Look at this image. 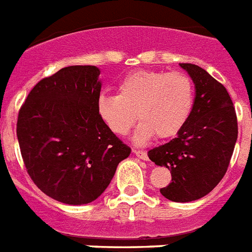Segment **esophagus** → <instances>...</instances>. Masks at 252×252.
Returning a JSON list of instances; mask_svg holds the SVG:
<instances>
[{
    "label": "esophagus",
    "instance_id": "1",
    "mask_svg": "<svg viewBox=\"0 0 252 252\" xmlns=\"http://www.w3.org/2000/svg\"><path fill=\"white\" fill-rule=\"evenodd\" d=\"M133 153L138 157L140 159H142V160H147L149 159V157H147V153L144 150H133Z\"/></svg>",
    "mask_w": 252,
    "mask_h": 252
}]
</instances>
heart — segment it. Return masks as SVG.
<instances>
[{"label":"heart","mask_w":252,"mask_h":252,"mask_svg":"<svg viewBox=\"0 0 252 252\" xmlns=\"http://www.w3.org/2000/svg\"><path fill=\"white\" fill-rule=\"evenodd\" d=\"M194 106L195 88L186 73L155 69L132 71L119 81L118 94L102 93L97 103L101 119L118 136H126L138 118L137 142L177 136Z\"/></svg>","instance_id":"1"}]
</instances>
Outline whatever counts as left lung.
I'll return each instance as SVG.
<instances>
[{"label":"left lung","mask_w":252,"mask_h":252,"mask_svg":"<svg viewBox=\"0 0 252 252\" xmlns=\"http://www.w3.org/2000/svg\"><path fill=\"white\" fill-rule=\"evenodd\" d=\"M195 84V106L176 138L151 149L147 155L164 165L172 180L160 193L173 202H191L207 195L228 171L238 123L232 98L206 69L180 63Z\"/></svg>","instance_id":"8db88e82"}]
</instances>
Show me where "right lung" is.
Returning a JSON list of instances; mask_svg holds the SVG:
<instances>
[{"instance_id": "add662e5", "label": "right lung", "mask_w": 252, "mask_h": 252, "mask_svg": "<svg viewBox=\"0 0 252 252\" xmlns=\"http://www.w3.org/2000/svg\"><path fill=\"white\" fill-rule=\"evenodd\" d=\"M94 66H69L40 80L18 114L16 136L34 185L66 204L101 195L130 147L98 114L101 83Z\"/></svg>"}]
</instances>
